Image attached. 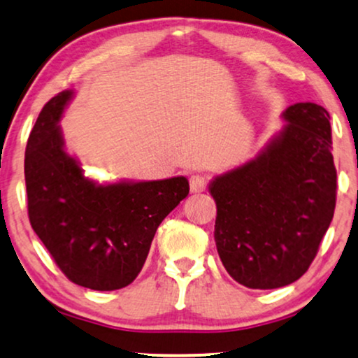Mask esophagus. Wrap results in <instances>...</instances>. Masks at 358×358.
<instances>
[{
  "label": "esophagus",
  "instance_id": "34e87169",
  "mask_svg": "<svg viewBox=\"0 0 358 358\" xmlns=\"http://www.w3.org/2000/svg\"><path fill=\"white\" fill-rule=\"evenodd\" d=\"M189 186H191V192H204L207 189V179L201 174H194L189 179Z\"/></svg>",
  "mask_w": 358,
  "mask_h": 358
}]
</instances>
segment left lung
<instances>
[{
    "label": "left lung",
    "mask_w": 358,
    "mask_h": 358,
    "mask_svg": "<svg viewBox=\"0 0 358 358\" xmlns=\"http://www.w3.org/2000/svg\"><path fill=\"white\" fill-rule=\"evenodd\" d=\"M285 126L252 161L214 178V239L229 275L249 289L301 279L332 222L337 171L330 116L315 103L289 106Z\"/></svg>",
    "instance_id": "obj_1"
}]
</instances>
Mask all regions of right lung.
I'll list each match as a JSON object with an SVG mask.
<instances>
[{
	"instance_id": "right-lung-1",
	"label": "right lung",
	"mask_w": 358,
	"mask_h": 358,
	"mask_svg": "<svg viewBox=\"0 0 358 358\" xmlns=\"http://www.w3.org/2000/svg\"><path fill=\"white\" fill-rule=\"evenodd\" d=\"M48 101L24 152L28 215L61 272L92 290H116L138 277L159 224L186 199L184 176L162 180L96 182L64 149L57 122L73 99Z\"/></svg>"
}]
</instances>
